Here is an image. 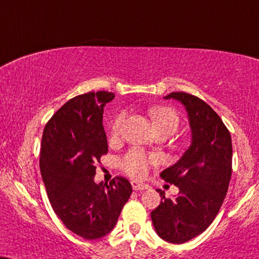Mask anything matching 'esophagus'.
<instances>
[{
  "label": "esophagus",
  "mask_w": 259,
  "mask_h": 259,
  "mask_svg": "<svg viewBox=\"0 0 259 259\" xmlns=\"http://www.w3.org/2000/svg\"><path fill=\"white\" fill-rule=\"evenodd\" d=\"M132 186L134 190H136V191H143V190L148 189V185L141 184V183H137V182H132Z\"/></svg>",
  "instance_id": "1"
}]
</instances>
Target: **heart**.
I'll return each instance as SVG.
<instances>
[{
    "label": "heart",
    "mask_w": 259,
    "mask_h": 259,
    "mask_svg": "<svg viewBox=\"0 0 259 259\" xmlns=\"http://www.w3.org/2000/svg\"><path fill=\"white\" fill-rule=\"evenodd\" d=\"M148 114L152 120L155 130H168L172 134L178 129L179 119L178 113L171 107L167 106H153L148 110ZM125 119V114L119 113L116 117L111 126V134L112 137L119 136L122 127ZM158 163V158L154 155H148V154L141 152L139 149H133L127 152L125 155L120 160V167L127 176L135 179H142L148 175L150 166Z\"/></svg>",
    "instance_id": "heart-1"
}]
</instances>
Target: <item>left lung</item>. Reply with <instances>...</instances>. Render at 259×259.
<instances>
[{"mask_svg":"<svg viewBox=\"0 0 259 259\" xmlns=\"http://www.w3.org/2000/svg\"><path fill=\"white\" fill-rule=\"evenodd\" d=\"M185 106L192 132L191 146L178 162L160 177L179 188L176 198H166L150 212L156 233L163 240L183 244L204 232L217 218L232 176V139L220 116L198 97L172 92L165 99Z\"/></svg>","mask_w":259,"mask_h":259,"instance_id":"obj_1","label":"left lung"}]
</instances>
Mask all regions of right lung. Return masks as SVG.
<instances>
[{
	"label": "right lung",
	"mask_w": 259,
	"mask_h": 259,
	"mask_svg": "<svg viewBox=\"0 0 259 259\" xmlns=\"http://www.w3.org/2000/svg\"><path fill=\"white\" fill-rule=\"evenodd\" d=\"M113 98L105 91L75 97L42 132L39 166L51 207L68 230L90 240L113 230L133 192L123 177L94 183L97 163L109 152L103 113Z\"/></svg>",
	"instance_id": "obj_1"
}]
</instances>
